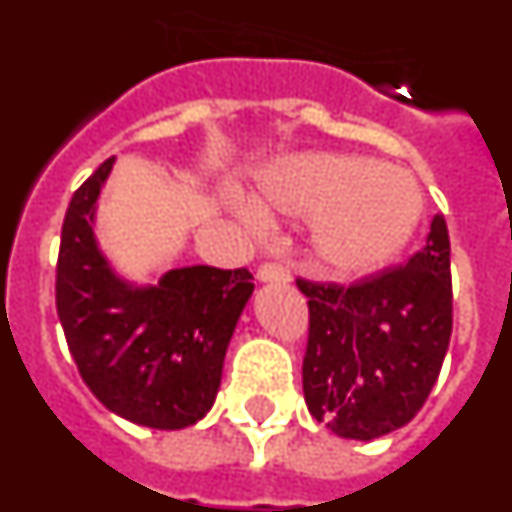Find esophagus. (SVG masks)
Here are the masks:
<instances>
[{
  "mask_svg": "<svg viewBox=\"0 0 512 512\" xmlns=\"http://www.w3.org/2000/svg\"><path fill=\"white\" fill-rule=\"evenodd\" d=\"M256 277H259V282H289V269L277 261H266L259 266Z\"/></svg>",
  "mask_w": 512,
  "mask_h": 512,
  "instance_id": "obj_1",
  "label": "esophagus"
}]
</instances>
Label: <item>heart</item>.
Here are the masks:
<instances>
[{
	"instance_id": "heart-1",
	"label": "heart",
	"mask_w": 512,
	"mask_h": 512,
	"mask_svg": "<svg viewBox=\"0 0 512 512\" xmlns=\"http://www.w3.org/2000/svg\"><path fill=\"white\" fill-rule=\"evenodd\" d=\"M261 202L284 215H315L312 256L330 277H364L408 246L423 212L413 176L364 156L307 153L261 179Z\"/></svg>"
}]
</instances>
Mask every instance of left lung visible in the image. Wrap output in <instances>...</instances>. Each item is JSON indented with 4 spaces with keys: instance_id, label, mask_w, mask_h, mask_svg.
<instances>
[{
    "instance_id": "left-lung-1",
    "label": "left lung",
    "mask_w": 512,
    "mask_h": 512,
    "mask_svg": "<svg viewBox=\"0 0 512 512\" xmlns=\"http://www.w3.org/2000/svg\"><path fill=\"white\" fill-rule=\"evenodd\" d=\"M310 307L307 410L341 438L372 441L418 415L451 338V243L443 215L408 264L354 284L297 279Z\"/></svg>"
}]
</instances>
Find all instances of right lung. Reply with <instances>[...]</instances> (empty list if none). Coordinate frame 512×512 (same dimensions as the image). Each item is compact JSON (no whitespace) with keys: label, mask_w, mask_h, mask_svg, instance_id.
<instances>
[{"label":"right lung","mask_w":512,"mask_h":512,"mask_svg":"<svg viewBox=\"0 0 512 512\" xmlns=\"http://www.w3.org/2000/svg\"><path fill=\"white\" fill-rule=\"evenodd\" d=\"M115 156L71 197L61 228L56 307L66 343L104 408L179 431L207 415L248 297L251 271L182 266L138 287L115 274L94 238L99 192Z\"/></svg>","instance_id":"right-lung-1"}]
</instances>
